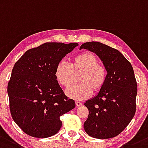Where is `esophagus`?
Returning a JSON list of instances; mask_svg holds the SVG:
<instances>
[{
	"instance_id": "1",
	"label": "esophagus",
	"mask_w": 148,
	"mask_h": 148,
	"mask_svg": "<svg viewBox=\"0 0 148 148\" xmlns=\"http://www.w3.org/2000/svg\"><path fill=\"white\" fill-rule=\"evenodd\" d=\"M76 106H77V107H80V106H82V102H79V101H76Z\"/></svg>"
}]
</instances>
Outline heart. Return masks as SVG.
<instances>
[{
  "label": "heart",
  "mask_w": 148,
  "mask_h": 148,
  "mask_svg": "<svg viewBox=\"0 0 148 148\" xmlns=\"http://www.w3.org/2000/svg\"><path fill=\"white\" fill-rule=\"evenodd\" d=\"M81 72L78 77L79 84L70 86L66 95L76 100L87 99L94 92H99L105 86L107 78L106 68L99 64L98 58L93 53L84 51L74 57L71 64L60 62L56 66L54 76L60 85L68 87L71 83L74 74Z\"/></svg>",
  "instance_id": "1"
}]
</instances>
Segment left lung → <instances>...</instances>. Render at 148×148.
Listing matches in <instances>:
<instances>
[{"label":"left lung","mask_w":148,"mask_h":148,"mask_svg":"<svg viewBox=\"0 0 148 148\" xmlns=\"http://www.w3.org/2000/svg\"><path fill=\"white\" fill-rule=\"evenodd\" d=\"M81 49L95 53L107 71L102 90L84 104L89 111L84 129L94 138H113L127 127L135 115L137 83L134 69L120 51L106 44L88 42L81 45Z\"/></svg>","instance_id":"8db88e82"}]
</instances>
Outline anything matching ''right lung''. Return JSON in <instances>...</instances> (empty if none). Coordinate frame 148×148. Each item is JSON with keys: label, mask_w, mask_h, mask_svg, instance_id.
<instances>
[{"label": "right lung", "mask_w": 148, "mask_h": 148, "mask_svg": "<svg viewBox=\"0 0 148 148\" xmlns=\"http://www.w3.org/2000/svg\"><path fill=\"white\" fill-rule=\"evenodd\" d=\"M78 46L46 42L29 49L15 62L7 92L13 120L24 133L47 138L62 126L60 117L75 108L54 76L56 66Z\"/></svg>", "instance_id": "obj_1"}]
</instances>
